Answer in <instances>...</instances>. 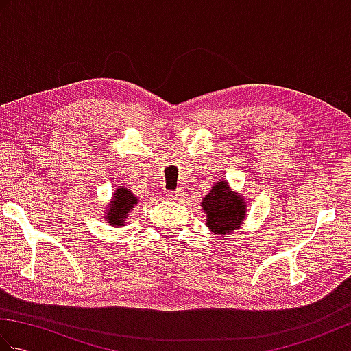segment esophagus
Masks as SVG:
<instances>
[{
	"instance_id": "34e87169",
	"label": "esophagus",
	"mask_w": 351,
	"mask_h": 351,
	"mask_svg": "<svg viewBox=\"0 0 351 351\" xmlns=\"http://www.w3.org/2000/svg\"><path fill=\"white\" fill-rule=\"evenodd\" d=\"M167 196H169L170 199L178 200V199H180V196H181V195H180V191L176 190V191H169V193H167Z\"/></svg>"
}]
</instances>
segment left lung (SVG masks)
<instances>
[{"instance_id":"1","label":"left lung","mask_w":351,"mask_h":351,"mask_svg":"<svg viewBox=\"0 0 351 351\" xmlns=\"http://www.w3.org/2000/svg\"><path fill=\"white\" fill-rule=\"evenodd\" d=\"M202 206L206 214V225L217 234H229L240 228L244 220L245 205L240 195L232 193L228 182L213 185L205 196Z\"/></svg>"}]
</instances>
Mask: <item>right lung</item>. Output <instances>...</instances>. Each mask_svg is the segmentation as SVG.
<instances>
[{
	"mask_svg": "<svg viewBox=\"0 0 351 351\" xmlns=\"http://www.w3.org/2000/svg\"><path fill=\"white\" fill-rule=\"evenodd\" d=\"M137 204V199L131 195L130 190L119 189L114 193V197L110 204V210L106 214L107 221L110 225H123L126 220V214H128L132 206Z\"/></svg>",
	"mask_w": 351,
	"mask_h": 351,
	"instance_id": "add662e5",
	"label": "right lung"
}]
</instances>
